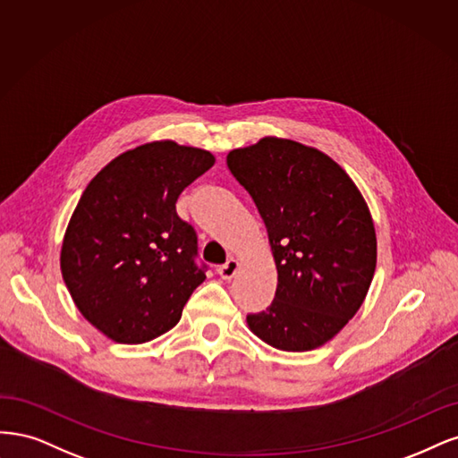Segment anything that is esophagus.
I'll return each instance as SVG.
<instances>
[{"mask_svg": "<svg viewBox=\"0 0 458 458\" xmlns=\"http://www.w3.org/2000/svg\"><path fill=\"white\" fill-rule=\"evenodd\" d=\"M238 268H240V262L235 259H228L223 267H218V276L223 279H232L235 272H238Z\"/></svg>", "mask_w": 458, "mask_h": 458, "instance_id": "esophagus-1", "label": "esophagus"}]
</instances>
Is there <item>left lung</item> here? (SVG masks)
<instances>
[{
	"label": "left lung",
	"mask_w": 458,
	"mask_h": 458,
	"mask_svg": "<svg viewBox=\"0 0 458 458\" xmlns=\"http://www.w3.org/2000/svg\"><path fill=\"white\" fill-rule=\"evenodd\" d=\"M253 198L277 268L272 304L250 331L287 352L326 344L358 312L377 267V235L360 190L316 148L262 139L226 157Z\"/></svg>",
	"instance_id": "obj_1"
}]
</instances>
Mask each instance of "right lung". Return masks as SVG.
I'll list each match as a JSON object with an SVG mask.
<instances>
[{
    "mask_svg": "<svg viewBox=\"0 0 458 458\" xmlns=\"http://www.w3.org/2000/svg\"><path fill=\"white\" fill-rule=\"evenodd\" d=\"M213 164L208 150L150 142L117 156L87 184L66 228L61 270L83 318L112 341L140 344L164 335L205 279L198 233L174 203Z\"/></svg>",
    "mask_w": 458,
    "mask_h": 458,
    "instance_id": "1",
    "label": "right lung"
}]
</instances>
